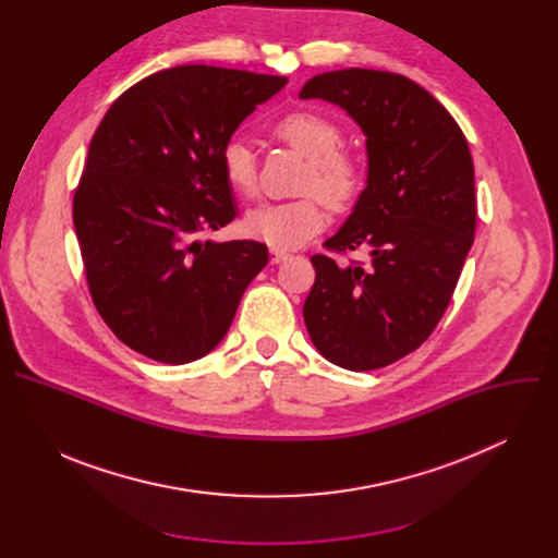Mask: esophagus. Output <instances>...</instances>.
Masks as SVG:
<instances>
[{
  "instance_id": "obj_1",
  "label": "esophagus",
  "mask_w": 558,
  "mask_h": 558,
  "mask_svg": "<svg viewBox=\"0 0 558 558\" xmlns=\"http://www.w3.org/2000/svg\"><path fill=\"white\" fill-rule=\"evenodd\" d=\"M289 258H291V254H289V252L271 250V263H274V265H280V263H284V260H289Z\"/></svg>"
}]
</instances>
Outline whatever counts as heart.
I'll return each mask as SVG.
<instances>
[{
	"label": "heart",
	"mask_w": 558,
	"mask_h": 558,
	"mask_svg": "<svg viewBox=\"0 0 558 558\" xmlns=\"http://www.w3.org/2000/svg\"><path fill=\"white\" fill-rule=\"evenodd\" d=\"M274 136L308 158L304 192L320 193L333 209H344L357 198L362 168L353 156L340 151L342 132L333 121L313 112H291L274 125ZM220 168L233 192L243 196L256 192V156L245 141L225 143ZM319 197L308 194L287 203H260L247 211L245 229L274 250L302 247L327 227V211Z\"/></svg>",
	"instance_id": "heart-1"
}]
</instances>
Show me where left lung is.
I'll return each instance as SVG.
<instances>
[{"label":"left lung","mask_w":558,"mask_h":558,"mask_svg":"<svg viewBox=\"0 0 558 558\" xmlns=\"http://www.w3.org/2000/svg\"><path fill=\"white\" fill-rule=\"evenodd\" d=\"M300 99L340 106L366 136V187L325 245L364 247L371 256L368 267L311 258L315 282L304 325L331 364L381 368L428 340L472 247L476 201L468 141L428 90L395 72L315 74Z\"/></svg>","instance_id":"left-lung-1"}]
</instances>
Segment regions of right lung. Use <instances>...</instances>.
Returning <instances> with one entry per match:
<instances>
[{
    "instance_id": "1",
    "label": "right lung",
    "mask_w": 558,
    "mask_h": 558,
    "mask_svg": "<svg viewBox=\"0 0 558 558\" xmlns=\"http://www.w3.org/2000/svg\"><path fill=\"white\" fill-rule=\"evenodd\" d=\"M287 76L177 65L145 76L106 112L72 203L93 302L136 353L187 364L227 336L269 260L256 241L214 243L235 201L220 151Z\"/></svg>"
}]
</instances>
